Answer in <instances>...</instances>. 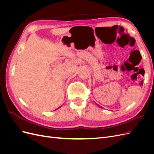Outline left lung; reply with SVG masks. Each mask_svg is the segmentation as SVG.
Returning <instances> with one entry per match:
<instances>
[{"label":"left lung","instance_id":"8db88e82","mask_svg":"<svg viewBox=\"0 0 154 154\" xmlns=\"http://www.w3.org/2000/svg\"><path fill=\"white\" fill-rule=\"evenodd\" d=\"M99 107H100V108H102V106H98ZM102 109H103V108H102Z\"/></svg>","mask_w":154,"mask_h":154}]
</instances>
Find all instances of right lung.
Wrapping results in <instances>:
<instances>
[{
    "instance_id": "1",
    "label": "right lung",
    "mask_w": 154,
    "mask_h": 154,
    "mask_svg": "<svg viewBox=\"0 0 154 154\" xmlns=\"http://www.w3.org/2000/svg\"><path fill=\"white\" fill-rule=\"evenodd\" d=\"M60 107H59V108H60Z\"/></svg>"
}]
</instances>
